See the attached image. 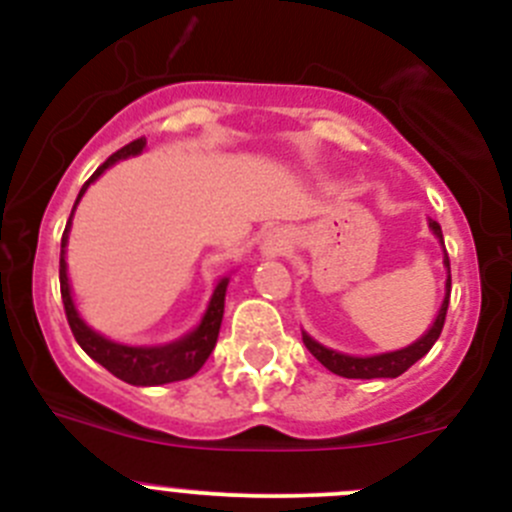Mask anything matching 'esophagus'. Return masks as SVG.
Here are the masks:
<instances>
[{
  "label": "esophagus",
  "instance_id": "34e87169",
  "mask_svg": "<svg viewBox=\"0 0 512 512\" xmlns=\"http://www.w3.org/2000/svg\"><path fill=\"white\" fill-rule=\"evenodd\" d=\"M289 247V240H287V235L282 230H272L270 235H267V240H265V245H262V250H265V255H270V257H275V255H282V252H285Z\"/></svg>",
  "mask_w": 512,
  "mask_h": 512
}]
</instances>
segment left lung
<instances>
[{
    "label": "left lung",
    "mask_w": 512,
    "mask_h": 512,
    "mask_svg": "<svg viewBox=\"0 0 512 512\" xmlns=\"http://www.w3.org/2000/svg\"><path fill=\"white\" fill-rule=\"evenodd\" d=\"M428 227H431L433 235H436L443 245L441 225H438L436 220H428ZM443 252H446V245H443ZM443 265H446V270H448L446 297H443L441 309H438L436 322H433L431 329H428V332L423 334L418 342L411 344V347L399 349V352L376 354V356H349V354H339V352H334V349L322 347V344L314 342L307 332H302L304 347L312 352V356L319 361V364L327 366L332 374L344 376V379H396V376L404 374L409 366H414L421 356H426L428 352H431V347L436 344V339L441 337V329H443V324H446L448 299H451V260H448V252L443 255Z\"/></svg>",
    "instance_id": "obj_1"
}]
</instances>
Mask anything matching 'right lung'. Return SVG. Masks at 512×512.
<instances>
[{
    "mask_svg": "<svg viewBox=\"0 0 512 512\" xmlns=\"http://www.w3.org/2000/svg\"><path fill=\"white\" fill-rule=\"evenodd\" d=\"M146 148V138H136L128 146H123L121 151L113 153L111 158L103 165H98L96 173L91 175L89 180L81 188L79 198H76V205H79L81 195L86 193L91 183L108 168V165L118 163L123 158L138 156V153ZM71 210V215H74ZM69 227L71 218L66 223L64 235H61V260H59V282H61V302H64L66 319H69V327L74 332L76 342L84 349L91 359L98 361L103 369L111 371L113 376H118L121 381L133 386H158V384H170V381H183L190 379L193 374H198L200 366L208 361L210 352L215 349V342H218L220 334V322H223L225 312V292L230 277H223L215 287L213 297H210L208 309H205L203 319H200L198 327L190 334H185L183 339L173 344H165V347H126V344L111 342V339L101 337V334L94 332L91 327H86L84 319L76 312V304L71 299V287H69V275H66V242H69Z\"/></svg>",
    "mask_w": 512,
    "mask_h": 512,
    "instance_id": "add662e5",
    "label": "right lung"
}]
</instances>
